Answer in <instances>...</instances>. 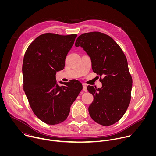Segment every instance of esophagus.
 Returning a JSON list of instances; mask_svg holds the SVG:
<instances>
[{
    "label": "esophagus",
    "mask_w": 156,
    "mask_h": 156,
    "mask_svg": "<svg viewBox=\"0 0 156 156\" xmlns=\"http://www.w3.org/2000/svg\"><path fill=\"white\" fill-rule=\"evenodd\" d=\"M83 90L85 92L87 91V85L85 83H83Z\"/></svg>",
    "instance_id": "obj_1"
}]
</instances>
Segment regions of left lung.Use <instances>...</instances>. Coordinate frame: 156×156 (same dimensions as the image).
I'll list each match as a JSON object with an SVG mask.
<instances>
[{"label":"left lung","instance_id":"obj_1","mask_svg":"<svg viewBox=\"0 0 156 156\" xmlns=\"http://www.w3.org/2000/svg\"><path fill=\"white\" fill-rule=\"evenodd\" d=\"M75 45L83 47L91 59L93 71L101 76V88L87 87L94 96L89 115L100 125H112L121 119L130 103L133 81L127 58L113 38L100 32L82 34Z\"/></svg>","mask_w":156,"mask_h":156}]
</instances>
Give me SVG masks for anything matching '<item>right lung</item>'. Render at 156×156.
Wrapping results in <instances>:
<instances>
[{"label":"right lung","mask_w":156,"mask_h":156,"mask_svg":"<svg viewBox=\"0 0 156 156\" xmlns=\"http://www.w3.org/2000/svg\"><path fill=\"white\" fill-rule=\"evenodd\" d=\"M77 34L46 33L36 38L23 62V90L34 114L50 125L67 119L72 103L83 88L77 80L56 83V72L64 69L67 54Z\"/></svg>","instance_id":"obj_1"}]
</instances>
